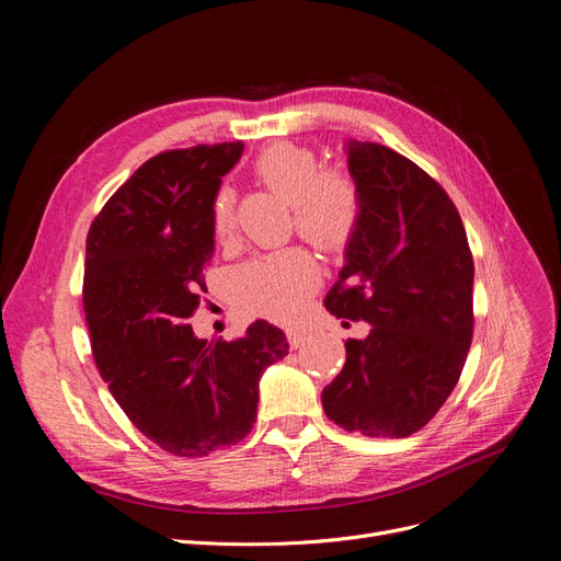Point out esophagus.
I'll return each mask as SVG.
<instances>
[{"label":"esophagus","instance_id":"esophagus-1","mask_svg":"<svg viewBox=\"0 0 561 561\" xmlns=\"http://www.w3.org/2000/svg\"><path fill=\"white\" fill-rule=\"evenodd\" d=\"M285 334H287V342H290L293 348H299V346H304V342H307V332L299 328H290Z\"/></svg>","mask_w":561,"mask_h":561}]
</instances>
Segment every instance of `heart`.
Returning <instances> with one entry per match:
<instances>
[{
    "label": "heart",
    "mask_w": 561,
    "mask_h": 561,
    "mask_svg": "<svg viewBox=\"0 0 561 561\" xmlns=\"http://www.w3.org/2000/svg\"><path fill=\"white\" fill-rule=\"evenodd\" d=\"M254 175L295 208V227L316 248L339 252L360 222V190L342 171H322L316 151L293 142L268 145L254 161ZM210 229L217 241L233 231V194L222 186L210 203ZM320 280L311 252L290 248L250 260L231 278V293L245 316L285 320L297 313Z\"/></svg>",
    "instance_id": "b5f03b06"
}]
</instances>
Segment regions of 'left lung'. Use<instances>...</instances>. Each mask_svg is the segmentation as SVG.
<instances>
[{
  "instance_id": "1",
  "label": "left lung",
  "mask_w": 561,
  "mask_h": 561,
  "mask_svg": "<svg viewBox=\"0 0 561 561\" xmlns=\"http://www.w3.org/2000/svg\"><path fill=\"white\" fill-rule=\"evenodd\" d=\"M360 222L325 297L336 318L369 322L348 339L346 365L322 390L344 431L407 437L437 414L472 342V254L447 192L377 142H346Z\"/></svg>"
}]
</instances>
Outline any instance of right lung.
<instances>
[{"instance_id":"obj_1","label":"right lung","mask_w":561,"mask_h":561,"mask_svg":"<svg viewBox=\"0 0 561 561\" xmlns=\"http://www.w3.org/2000/svg\"><path fill=\"white\" fill-rule=\"evenodd\" d=\"M241 154L243 142L161 151L118 186L87 239L83 313L100 377L135 428L184 458L241 443L262 371L290 348L266 320L233 342L186 325L215 252L210 203Z\"/></svg>"}]
</instances>
